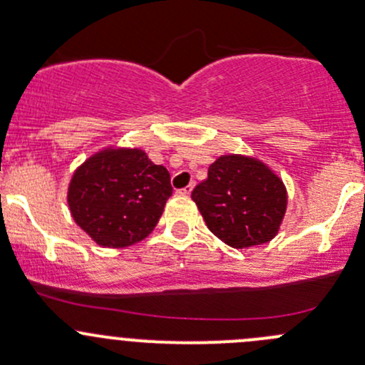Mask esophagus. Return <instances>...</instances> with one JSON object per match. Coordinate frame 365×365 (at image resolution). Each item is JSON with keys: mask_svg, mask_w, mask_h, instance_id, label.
<instances>
[{"mask_svg": "<svg viewBox=\"0 0 365 365\" xmlns=\"http://www.w3.org/2000/svg\"><path fill=\"white\" fill-rule=\"evenodd\" d=\"M192 189H194V182L189 183V185H187V187H183V189H180L178 192L180 194H185V196H189V194L192 192Z\"/></svg>", "mask_w": 365, "mask_h": 365, "instance_id": "obj_1", "label": "esophagus"}]
</instances>
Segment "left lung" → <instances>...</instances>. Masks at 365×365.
Returning a JSON list of instances; mask_svg holds the SVG:
<instances>
[{
  "label": "left lung",
  "mask_w": 365,
  "mask_h": 365,
  "mask_svg": "<svg viewBox=\"0 0 365 365\" xmlns=\"http://www.w3.org/2000/svg\"><path fill=\"white\" fill-rule=\"evenodd\" d=\"M192 200L217 238L244 249L277 235L288 196L282 180L259 160L224 155L210 165Z\"/></svg>",
  "instance_id": "1"
}]
</instances>
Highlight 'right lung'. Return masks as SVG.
<instances>
[{
  "instance_id": "right-lung-1",
  "label": "right lung",
  "mask_w": 365,
  "mask_h": 365,
  "mask_svg": "<svg viewBox=\"0 0 365 365\" xmlns=\"http://www.w3.org/2000/svg\"><path fill=\"white\" fill-rule=\"evenodd\" d=\"M171 194L169 171L143 150H104L73 173L68 206L98 245L118 249L152 233Z\"/></svg>"
}]
</instances>
